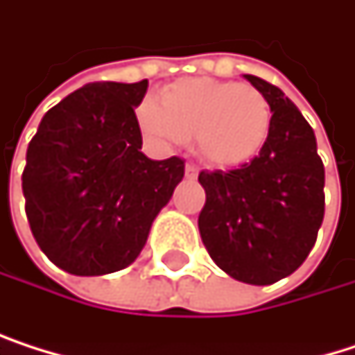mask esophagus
<instances>
[{"label": "esophagus", "mask_w": 355, "mask_h": 355, "mask_svg": "<svg viewBox=\"0 0 355 355\" xmlns=\"http://www.w3.org/2000/svg\"><path fill=\"white\" fill-rule=\"evenodd\" d=\"M184 173H186V178H188V180H196V175H198V167H196L194 163H186Z\"/></svg>", "instance_id": "esophagus-1"}]
</instances>
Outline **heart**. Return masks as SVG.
<instances>
[{"label": "heart", "mask_w": 355, "mask_h": 355, "mask_svg": "<svg viewBox=\"0 0 355 355\" xmlns=\"http://www.w3.org/2000/svg\"><path fill=\"white\" fill-rule=\"evenodd\" d=\"M146 134L161 142L194 138L196 153L213 167L232 169L253 161L270 140L272 106L253 85L207 77L163 87L138 112Z\"/></svg>", "instance_id": "b5f03b06"}]
</instances>
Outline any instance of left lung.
I'll list each match as a JSON object with an SVG mask.
<instances>
[{"label": "left lung", "mask_w": 355, "mask_h": 355, "mask_svg": "<svg viewBox=\"0 0 355 355\" xmlns=\"http://www.w3.org/2000/svg\"><path fill=\"white\" fill-rule=\"evenodd\" d=\"M245 79L272 106L263 150L230 171H200L205 207L198 230L211 259L247 284L293 274L316 245L324 219V165L314 129L276 85Z\"/></svg>", "instance_id": "obj_1"}]
</instances>
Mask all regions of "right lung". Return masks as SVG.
Instances as JSON below:
<instances>
[{
    "label": "right lung",
    "mask_w": 355,
    "mask_h": 355,
    "mask_svg": "<svg viewBox=\"0 0 355 355\" xmlns=\"http://www.w3.org/2000/svg\"><path fill=\"white\" fill-rule=\"evenodd\" d=\"M148 79L96 81L41 119L22 171L24 211L39 249L75 276L134 263L153 219L184 178V161H153L136 106Z\"/></svg>",
    "instance_id": "1"
}]
</instances>
